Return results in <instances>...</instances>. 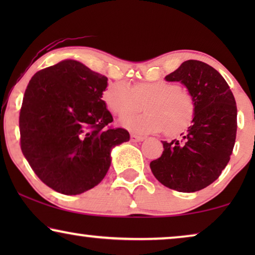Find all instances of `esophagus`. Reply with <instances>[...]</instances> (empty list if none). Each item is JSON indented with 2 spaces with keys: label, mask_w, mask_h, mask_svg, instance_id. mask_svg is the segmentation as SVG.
Segmentation results:
<instances>
[{
  "label": "esophagus",
  "mask_w": 255,
  "mask_h": 255,
  "mask_svg": "<svg viewBox=\"0 0 255 255\" xmlns=\"http://www.w3.org/2000/svg\"><path fill=\"white\" fill-rule=\"evenodd\" d=\"M131 140L132 141H142V140H145V137H142V135H138V134H131Z\"/></svg>",
  "instance_id": "1"
}]
</instances>
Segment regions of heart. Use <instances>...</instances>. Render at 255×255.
Here are the masks:
<instances>
[{
    "label": "heart",
    "instance_id": "1",
    "mask_svg": "<svg viewBox=\"0 0 255 255\" xmlns=\"http://www.w3.org/2000/svg\"><path fill=\"white\" fill-rule=\"evenodd\" d=\"M103 101L108 109L117 116L138 113L145 106L147 113L127 116L122 127L138 133H158L166 130L176 134L189 127L195 114L193 96L175 83L166 81L141 82L131 88L125 82L107 87Z\"/></svg>",
    "mask_w": 255,
    "mask_h": 255
}]
</instances>
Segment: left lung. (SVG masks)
Returning a JSON list of instances; mask_svg holds the SVG:
<instances>
[{
    "label": "left lung",
    "mask_w": 255,
    "mask_h": 255,
    "mask_svg": "<svg viewBox=\"0 0 255 255\" xmlns=\"http://www.w3.org/2000/svg\"><path fill=\"white\" fill-rule=\"evenodd\" d=\"M165 80L186 87L195 114L181 139L162 141L161 156L149 167L165 187L194 193L217 180L230 161L237 134L236 100L219 72L198 60L182 62Z\"/></svg>",
    "instance_id": "left-lung-1"
}]
</instances>
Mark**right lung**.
I'll return each mask as SVG.
<instances>
[{
    "label": "right lung",
    "instance_id": "right-lung-1",
    "mask_svg": "<svg viewBox=\"0 0 255 255\" xmlns=\"http://www.w3.org/2000/svg\"><path fill=\"white\" fill-rule=\"evenodd\" d=\"M106 76L66 59L31 78L19 113L20 148L31 168L58 193L79 195L104 179L111 151L130 140L110 128L102 100Z\"/></svg>",
    "mask_w": 255,
    "mask_h": 255
}]
</instances>
